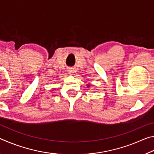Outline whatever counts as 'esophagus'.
I'll return each mask as SVG.
<instances>
[{
	"instance_id": "obj_1",
	"label": "esophagus",
	"mask_w": 154,
	"mask_h": 154,
	"mask_svg": "<svg viewBox=\"0 0 154 154\" xmlns=\"http://www.w3.org/2000/svg\"><path fill=\"white\" fill-rule=\"evenodd\" d=\"M68 72H69V74H72V72H73V70H72V69H68Z\"/></svg>"
}]
</instances>
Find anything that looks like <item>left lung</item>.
Listing matches in <instances>:
<instances>
[{
    "instance_id": "1",
    "label": "left lung",
    "mask_w": 154,
    "mask_h": 154,
    "mask_svg": "<svg viewBox=\"0 0 154 154\" xmlns=\"http://www.w3.org/2000/svg\"><path fill=\"white\" fill-rule=\"evenodd\" d=\"M90 87V84L88 83V84H87V88H89Z\"/></svg>"
}]
</instances>
